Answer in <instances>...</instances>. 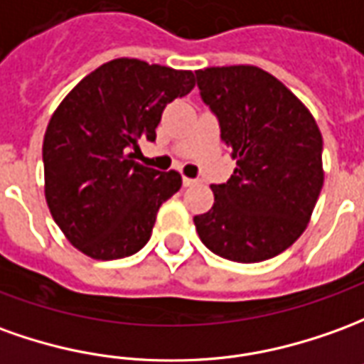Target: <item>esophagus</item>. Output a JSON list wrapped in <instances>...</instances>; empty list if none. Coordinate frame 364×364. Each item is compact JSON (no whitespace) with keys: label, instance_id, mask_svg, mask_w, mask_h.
Instances as JSON below:
<instances>
[{"label":"esophagus","instance_id":"1","mask_svg":"<svg viewBox=\"0 0 364 364\" xmlns=\"http://www.w3.org/2000/svg\"><path fill=\"white\" fill-rule=\"evenodd\" d=\"M197 179H191V177H183V187H195L197 185Z\"/></svg>","mask_w":364,"mask_h":364}]
</instances>
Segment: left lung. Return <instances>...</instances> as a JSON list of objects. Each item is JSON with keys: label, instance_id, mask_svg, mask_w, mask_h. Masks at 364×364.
I'll list each match as a JSON object with an SVG mask.
<instances>
[{"label": "left lung", "instance_id": "8db88e82", "mask_svg": "<svg viewBox=\"0 0 364 364\" xmlns=\"http://www.w3.org/2000/svg\"><path fill=\"white\" fill-rule=\"evenodd\" d=\"M195 75L236 159L230 179L210 185L213 208L193 218L200 242L226 260H270L306 230L323 187L319 128L306 106L262 68L213 67Z\"/></svg>", "mask_w": 364, "mask_h": 364}]
</instances>
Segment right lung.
Listing matches in <instances>:
<instances>
[{
	"mask_svg": "<svg viewBox=\"0 0 364 364\" xmlns=\"http://www.w3.org/2000/svg\"><path fill=\"white\" fill-rule=\"evenodd\" d=\"M193 86L191 70L116 58L82 78L53 114L43 141L45 197L80 252L118 260L146 246L181 175L134 159L141 139L156 141L165 106Z\"/></svg>",
	"mask_w": 364,
	"mask_h": 364,
	"instance_id": "obj_1",
	"label": "right lung"
}]
</instances>
